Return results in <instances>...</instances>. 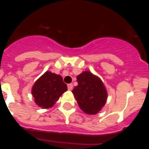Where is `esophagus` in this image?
I'll return each instance as SVG.
<instances>
[{
    "mask_svg": "<svg viewBox=\"0 0 149 149\" xmlns=\"http://www.w3.org/2000/svg\"><path fill=\"white\" fill-rule=\"evenodd\" d=\"M68 90H72V89H73V84H68Z\"/></svg>",
    "mask_w": 149,
    "mask_h": 149,
    "instance_id": "34e87169",
    "label": "esophagus"
}]
</instances>
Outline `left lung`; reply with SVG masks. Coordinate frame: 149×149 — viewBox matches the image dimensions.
<instances>
[{"label":"left lung","mask_w":149,"mask_h":149,"mask_svg":"<svg viewBox=\"0 0 149 149\" xmlns=\"http://www.w3.org/2000/svg\"><path fill=\"white\" fill-rule=\"evenodd\" d=\"M78 85L72 90L80 108L88 114L98 113L106 103L107 91L103 83L89 72L77 75Z\"/></svg>","instance_id":"obj_1"}]
</instances>
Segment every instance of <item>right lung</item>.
I'll return each mask as SVG.
<instances>
[{
    "instance_id": "obj_1",
    "label": "right lung",
    "mask_w": 149,
    "mask_h": 149,
    "mask_svg": "<svg viewBox=\"0 0 149 149\" xmlns=\"http://www.w3.org/2000/svg\"><path fill=\"white\" fill-rule=\"evenodd\" d=\"M66 90L67 85L63 82L61 76L46 72L34 84L32 95L38 106L47 109L54 106Z\"/></svg>"
}]
</instances>
